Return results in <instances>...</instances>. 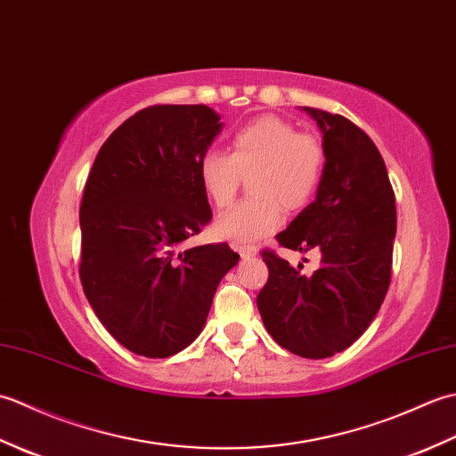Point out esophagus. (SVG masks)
<instances>
[{"label":"esophagus","mask_w":456,"mask_h":456,"mask_svg":"<svg viewBox=\"0 0 456 456\" xmlns=\"http://www.w3.org/2000/svg\"><path fill=\"white\" fill-rule=\"evenodd\" d=\"M235 250L243 258H253L258 255V247H255V245H237Z\"/></svg>","instance_id":"esophagus-1"}]
</instances>
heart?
Returning <instances> with one entry per match:
<instances>
[{"label": "heart", "mask_w": 456, "mask_h": 456, "mask_svg": "<svg viewBox=\"0 0 456 456\" xmlns=\"http://www.w3.org/2000/svg\"><path fill=\"white\" fill-rule=\"evenodd\" d=\"M325 164V144L315 134L273 115L247 123L233 134L229 152L211 149L198 164L201 190L219 209L235 200L247 178L250 198L223 213L216 233L235 245L273 233L282 209H304L315 198Z\"/></svg>", "instance_id": "obj_1"}]
</instances>
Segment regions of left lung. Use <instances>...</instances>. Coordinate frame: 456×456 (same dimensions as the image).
Returning <instances> with one entry per match:
<instances>
[{
  "mask_svg": "<svg viewBox=\"0 0 456 456\" xmlns=\"http://www.w3.org/2000/svg\"><path fill=\"white\" fill-rule=\"evenodd\" d=\"M323 131L327 164L315 201L276 235L280 247L322 255L312 276L265 248L256 296L266 331L289 353L327 358L361 337L392 278L395 196L368 134L343 115L304 108Z\"/></svg>",
  "mask_w": 456,
  "mask_h": 456,
  "instance_id": "left-lung-1",
  "label": "left lung"
}]
</instances>
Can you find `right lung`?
Returning a JSON list of instances; mask_svg holds the SVG:
<instances>
[{
  "label": "right lung",
  "instance_id": "add662e5",
  "mask_svg": "<svg viewBox=\"0 0 456 456\" xmlns=\"http://www.w3.org/2000/svg\"><path fill=\"white\" fill-rule=\"evenodd\" d=\"M221 131L208 105H151L102 144L80 203L84 294L115 341L147 358L186 348L239 255L176 253L211 219L198 164Z\"/></svg>",
  "mask_w": 456,
  "mask_h": 456
}]
</instances>
